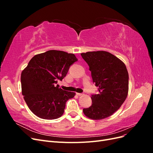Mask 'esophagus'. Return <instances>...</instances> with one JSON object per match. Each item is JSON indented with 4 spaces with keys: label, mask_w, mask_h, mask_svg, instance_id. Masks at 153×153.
Here are the masks:
<instances>
[{
    "label": "esophagus",
    "mask_w": 153,
    "mask_h": 153,
    "mask_svg": "<svg viewBox=\"0 0 153 153\" xmlns=\"http://www.w3.org/2000/svg\"><path fill=\"white\" fill-rule=\"evenodd\" d=\"M76 94H77L78 96H82V95H84V94H83V93H78V92H76Z\"/></svg>",
    "instance_id": "1"
}]
</instances>
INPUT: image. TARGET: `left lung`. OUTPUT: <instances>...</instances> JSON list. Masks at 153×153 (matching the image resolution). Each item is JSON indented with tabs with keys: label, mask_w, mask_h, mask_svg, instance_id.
<instances>
[{
	"label": "left lung",
	"mask_w": 153,
	"mask_h": 153,
	"mask_svg": "<svg viewBox=\"0 0 153 153\" xmlns=\"http://www.w3.org/2000/svg\"><path fill=\"white\" fill-rule=\"evenodd\" d=\"M89 66L98 94L91 95L92 105L84 108V114L94 120L112 115L127 98L129 75L125 64L113 54L105 51L81 53Z\"/></svg>",
	"instance_id": "obj_1"
}]
</instances>
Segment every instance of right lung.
Wrapping results in <instances>:
<instances>
[{
	"mask_svg": "<svg viewBox=\"0 0 153 153\" xmlns=\"http://www.w3.org/2000/svg\"><path fill=\"white\" fill-rule=\"evenodd\" d=\"M78 61L73 53L48 50L36 55L21 75L22 95L29 109L44 119H55L63 114L66 103L75 93L64 91L57 85Z\"/></svg>",
	"mask_w": 153,
	"mask_h": 153,
	"instance_id": "1",
	"label": "right lung"
}]
</instances>
